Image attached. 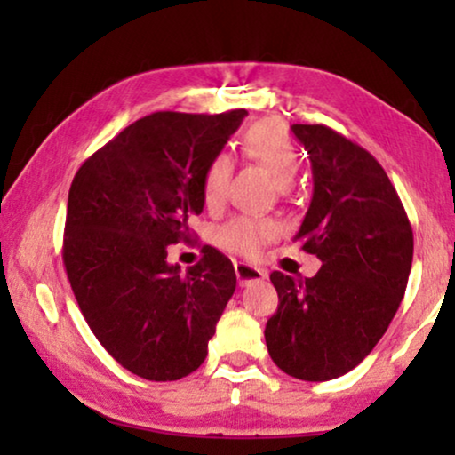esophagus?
<instances>
[{
    "label": "esophagus",
    "mask_w": 455,
    "mask_h": 455,
    "mask_svg": "<svg viewBox=\"0 0 455 455\" xmlns=\"http://www.w3.org/2000/svg\"><path fill=\"white\" fill-rule=\"evenodd\" d=\"M234 271H235V277H238V283L242 285V288L248 283L263 282L265 279L263 269H259V267H252V265H246V263H234Z\"/></svg>",
    "instance_id": "1"
}]
</instances>
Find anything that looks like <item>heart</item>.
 <instances>
[{
    "mask_svg": "<svg viewBox=\"0 0 455 455\" xmlns=\"http://www.w3.org/2000/svg\"><path fill=\"white\" fill-rule=\"evenodd\" d=\"M242 153L269 170L279 188H288L298 173V151L290 134L275 122H257L242 136ZM234 176V159L226 151L215 153L203 172V198L207 207H220L228 198ZM279 235V223L269 217L234 215L215 232L217 244L242 257H257Z\"/></svg>",
    "mask_w": 455,
    "mask_h": 455,
    "instance_id": "obj_1",
    "label": "heart"
}]
</instances>
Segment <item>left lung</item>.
I'll use <instances>...</instances> for the list:
<instances>
[{"label": "left lung", "mask_w": 455, "mask_h": 455, "mask_svg": "<svg viewBox=\"0 0 455 455\" xmlns=\"http://www.w3.org/2000/svg\"><path fill=\"white\" fill-rule=\"evenodd\" d=\"M308 151L313 198L296 238L321 259L315 277L271 273L279 304L265 341L302 381L346 375L369 356L400 308L414 235L387 173L369 151L323 124H294Z\"/></svg>", "instance_id": "left-lung-1"}]
</instances>
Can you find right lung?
Returning a JSON list of instances; mask_svg holds the SVG:
<instances>
[{
  "label": "right lung",
  "instance_id": "obj_1",
  "mask_svg": "<svg viewBox=\"0 0 455 455\" xmlns=\"http://www.w3.org/2000/svg\"><path fill=\"white\" fill-rule=\"evenodd\" d=\"M244 116H145L72 180L64 265L80 313L105 350L148 381H178L204 363L235 290L232 260L217 248L203 246V259L180 273L167 246L190 238L204 167Z\"/></svg>",
  "mask_w": 455,
  "mask_h": 455
}]
</instances>
